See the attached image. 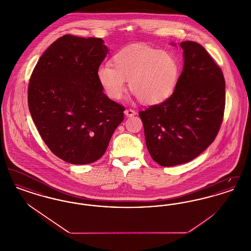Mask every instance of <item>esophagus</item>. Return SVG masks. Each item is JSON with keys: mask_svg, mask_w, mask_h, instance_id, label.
Here are the masks:
<instances>
[{"mask_svg": "<svg viewBox=\"0 0 251 251\" xmlns=\"http://www.w3.org/2000/svg\"><path fill=\"white\" fill-rule=\"evenodd\" d=\"M124 114L127 116V117H132V116H134L135 114H136V112L134 111V110H132V109H126L125 111H124Z\"/></svg>", "mask_w": 251, "mask_h": 251, "instance_id": "esophagus-1", "label": "esophagus"}]
</instances>
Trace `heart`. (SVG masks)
<instances>
[{"label":"heart","mask_w":251,"mask_h":251,"mask_svg":"<svg viewBox=\"0 0 251 251\" xmlns=\"http://www.w3.org/2000/svg\"><path fill=\"white\" fill-rule=\"evenodd\" d=\"M179 72V63L172 53L136 45L116 53L113 66H100L97 77L105 94L112 100L122 98L126 81H129L130 90L142 103L154 105L172 95Z\"/></svg>","instance_id":"obj_1"}]
</instances>
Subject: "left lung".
Listing matches in <instances>:
<instances>
[{"label":"left lung","mask_w":251,"mask_h":251,"mask_svg":"<svg viewBox=\"0 0 251 251\" xmlns=\"http://www.w3.org/2000/svg\"><path fill=\"white\" fill-rule=\"evenodd\" d=\"M184 64L167 100L140 111L151 158L162 167L190 162L214 142L225 110V79L202 46L179 43Z\"/></svg>","instance_id":"8db88e82"}]
</instances>
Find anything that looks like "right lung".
<instances>
[{
  "mask_svg": "<svg viewBox=\"0 0 251 251\" xmlns=\"http://www.w3.org/2000/svg\"><path fill=\"white\" fill-rule=\"evenodd\" d=\"M108 53L101 38L65 35L40 56L28 85V106L43 141L73 165L104 154L125 108L102 92L97 72Z\"/></svg>",
  "mask_w": 251,
  "mask_h": 251,
  "instance_id": "obj_1",
  "label": "right lung"
}]
</instances>
